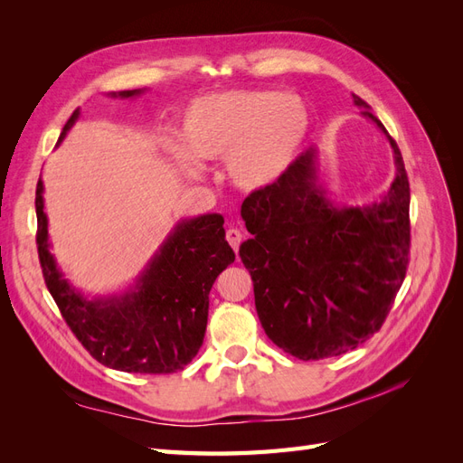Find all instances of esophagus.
Segmentation results:
<instances>
[{"label":"esophagus","mask_w":463,"mask_h":463,"mask_svg":"<svg viewBox=\"0 0 463 463\" xmlns=\"http://www.w3.org/2000/svg\"><path fill=\"white\" fill-rule=\"evenodd\" d=\"M226 240H228V243L233 247L235 253H237V250H240V243H241V240H243V235H241V232L237 230V228H230V230L226 232Z\"/></svg>","instance_id":"obj_1"}]
</instances>
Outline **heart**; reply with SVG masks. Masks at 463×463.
Instances as JSON below:
<instances>
[{
    "instance_id": "heart-1",
    "label": "heart",
    "mask_w": 463,
    "mask_h": 463,
    "mask_svg": "<svg viewBox=\"0 0 463 463\" xmlns=\"http://www.w3.org/2000/svg\"><path fill=\"white\" fill-rule=\"evenodd\" d=\"M311 129V111L296 94L228 90L201 96L181 116V141L165 152L181 172L201 177V160L226 158V172L243 191L274 185L296 162Z\"/></svg>"
}]
</instances>
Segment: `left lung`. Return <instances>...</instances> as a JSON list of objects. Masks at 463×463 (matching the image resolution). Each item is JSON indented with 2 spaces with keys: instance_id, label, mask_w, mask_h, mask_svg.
Wrapping results in <instances>:
<instances>
[{
  "instance_id": "obj_1",
  "label": "left lung",
  "mask_w": 463,
  "mask_h": 463,
  "mask_svg": "<svg viewBox=\"0 0 463 463\" xmlns=\"http://www.w3.org/2000/svg\"><path fill=\"white\" fill-rule=\"evenodd\" d=\"M354 104L394 154L384 194L357 206L335 203L311 146L241 206L253 237L240 257L253 278L259 320L278 347L303 361L342 355L381 330L408 269L410 181L402 152L371 106L355 94Z\"/></svg>"
}]
</instances>
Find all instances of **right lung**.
Returning <instances> with one entry per match:
<instances>
[{"label":"right lung","instance_id":"add662e5","mask_svg":"<svg viewBox=\"0 0 463 463\" xmlns=\"http://www.w3.org/2000/svg\"><path fill=\"white\" fill-rule=\"evenodd\" d=\"M148 89L108 92L137 98ZM80 116L63 125L58 145ZM44 181L36 185L38 257L46 286L60 311L90 355L102 365L141 374L175 373L199 354L208 320V293L218 274L235 260L226 241L223 216L210 213L179 220L135 282L106 296L73 286L52 253Z\"/></svg>","mask_w":463,"mask_h":463}]
</instances>
